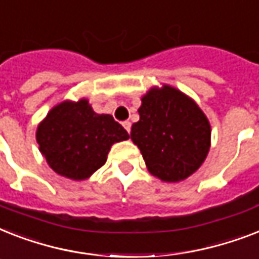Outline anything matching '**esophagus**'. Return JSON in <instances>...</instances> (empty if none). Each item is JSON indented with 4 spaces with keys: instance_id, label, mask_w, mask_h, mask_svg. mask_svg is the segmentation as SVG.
Returning a JSON list of instances; mask_svg holds the SVG:
<instances>
[{
    "instance_id": "obj_1",
    "label": "esophagus",
    "mask_w": 259,
    "mask_h": 259,
    "mask_svg": "<svg viewBox=\"0 0 259 259\" xmlns=\"http://www.w3.org/2000/svg\"><path fill=\"white\" fill-rule=\"evenodd\" d=\"M123 127L125 128V131L130 134V131H131V121H128V120H125V121H123Z\"/></svg>"
}]
</instances>
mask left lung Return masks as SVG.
Returning a JSON list of instances; mask_svg holds the SVG:
<instances>
[{
    "label": "left lung",
    "mask_w": 259,
    "mask_h": 259,
    "mask_svg": "<svg viewBox=\"0 0 259 259\" xmlns=\"http://www.w3.org/2000/svg\"><path fill=\"white\" fill-rule=\"evenodd\" d=\"M138 112L140 120L132 124L131 139L152 175L179 182L199 168L210 148L211 130L191 99L168 85L154 88L143 97Z\"/></svg>",
    "instance_id": "obj_1"
}]
</instances>
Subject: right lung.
Here are the masks:
<instances>
[{"instance_id": "add662e5", "label": "right lung", "mask_w": 259, "mask_h": 259, "mask_svg": "<svg viewBox=\"0 0 259 259\" xmlns=\"http://www.w3.org/2000/svg\"><path fill=\"white\" fill-rule=\"evenodd\" d=\"M128 132L111 115H97L87 100L64 101L48 113L37 128L41 154L63 177L82 181L107 162L113 143Z\"/></svg>"}]
</instances>
